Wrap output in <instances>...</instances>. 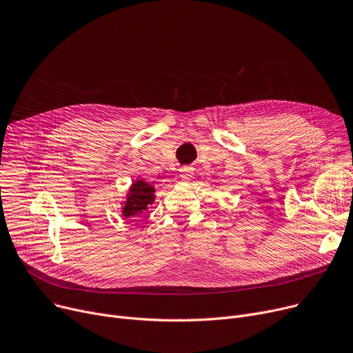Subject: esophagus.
Masks as SVG:
<instances>
[{
    "mask_svg": "<svg viewBox=\"0 0 353 353\" xmlns=\"http://www.w3.org/2000/svg\"><path fill=\"white\" fill-rule=\"evenodd\" d=\"M193 173H194V169H193V168L184 166V168L180 169V179H181L183 181H189V180H192Z\"/></svg>",
    "mask_w": 353,
    "mask_h": 353,
    "instance_id": "34e87169",
    "label": "esophagus"
}]
</instances>
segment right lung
Segmentation results:
<instances>
[{
    "label": "right lung",
    "mask_w": 353,
    "mask_h": 353,
    "mask_svg": "<svg viewBox=\"0 0 353 353\" xmlns=\"http://www.w3.org/2000/svg\"><path fill=\"white\" fill-rule=\"evenodd\" d=\"M154 187L145 181L143 179H137L132 183L129 193L125 197V201L122 203V216L123 219L137 217L142 214L143 211L149 208L154 203Z\"/></svg>",
    "instance_id": "1"
}]
</instances>
